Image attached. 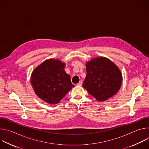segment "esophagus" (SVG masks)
I'll return each mask as SVG.
<instances>
[{"instance_id": "obj_1", "label": "esophagus", "mask_w": 149, "mask_h": 149, "mask_svg": "<svg viewBox=\"0 0 149 149\" xmlns=\"http://www.w3.org/2000/svg\"><path fill=\"white\" fill-rule=\"evenodd\" d=\"M77 85V86H81L82 85V81H80Z\"/></svg>"}]
</instances>
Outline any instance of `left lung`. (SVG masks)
Here are the masks:
<instances>
[{"mask_svg":"<svg viewBox=\"0 0 149 149\" xmlns=\"http://www.w3.org/2000/svg\"><path fill=\"white\" fill-rule=\"evenodd\" d=\"M86 71L82 86L97 100H107L120 90L122 75L118 68L109 59H93L87 63Z\"/></svg>","mask_w":149,"mask_h":149,"instance_id":"left-lung-1","label":"left lung"}]
</instances>
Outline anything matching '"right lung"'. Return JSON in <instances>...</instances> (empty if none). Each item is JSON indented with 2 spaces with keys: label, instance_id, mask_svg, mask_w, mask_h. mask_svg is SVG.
<instances>
[{
  "label": "right lung",
  "instance_id": "obj_1",
  "mask_svg": "<svg viewBox=\"0 0 149 149\" xmlns=\"http://www.w3.org/2000/svg\"><path fill=\"white\" fill-rule=\"evenodd\" d=\"M65 66L61 61L50 59L33 71L31 82L40 99L51 104H57L74 87L65 71Z\"/></svg>",
  "mask_w": 149,
  "mask_h": 149
}]
</instances>
